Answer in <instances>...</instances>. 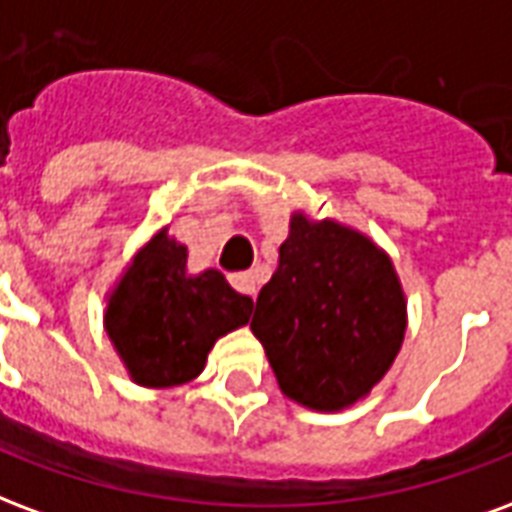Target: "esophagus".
Listing matches in <instances>:
<instances>
[{"mask_svg":"<svg viewBox=\"0 0 512 512\" xmlns=\"http://www.w3.org/2000/svg\"><path fill=\"white\" fill-rule=\"evenodd\" d=\"M229 281L240 294H248V297L256 294V275L253 272H234Z\"/></svg>","mask_w":512,"mask_h":512,"instance_id":"1","label":"esophagus"}]
</instances>
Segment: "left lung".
<instances>
[{
	"mask_svg": "<svg viewBox=\"0 0 512 512\" xmlns=\"http://www.w3.org/2000/svg\"><path fill=\"white\" fill-rule=\"evenodd\" d=\"M251 330L283 393L335 412L363 398L393 365L406 330L404 292L368 237L294 215Z\"/></svg>",
	"mask_w": 512,
	"mask_h": 512,
	"instance_id": "1",
	"label": "left lung"
}]
</instances>
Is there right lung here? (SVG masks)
I'll return each mask as SVG.
<instances>
[{"instance_id":"obj_1","label":"right lung","mask_w":512,"mask_h":512,"mask_svg":"<svg viewBox=\"0 0 512 512\" xmlns=\"http://www.w3.org/2000/svg\"><path fill=\"white\" fill-rule=\"evenodd\" d=\"M188 248L160 231L111 294L106 333L144 387H177L204 371L220 335L248 324L253 300L218 270L185 272Z\"/></svg>"}]
</instances>
